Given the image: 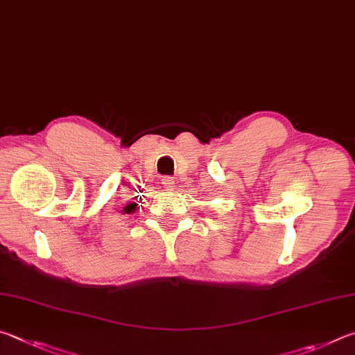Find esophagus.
Wrapping results in <instances>:
<instances>
[{"mask_svg":"<svg viewBox=\"0 0 355 355\" xmlns=\"http://www.w3.org/2000/svg\"><path fill=\"white\" fill-rule=\"evenodd\" d=\"M162 184H164V187L168 190H173V187H174V181L170 176H165L164 179H162Z\"/></svg>","mask_w":355,"mask_h":355,"instance_id":"obj_1","label":"esophagus"}]
</instances>
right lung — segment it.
<instances>
[{"mask_svg":"<svg viewBox=\"0 0 355 355\" xmlns=\"http://www.w3.org/2000/svg\"><path fill=\"white\" fill-rule=\"evenodd\" d=\"M137 209H139V204H137V202H129V204H128V206L123 209V210H124V212H121V214H134Z\"/></svg>","mask_w":355,"mask_h":355,"instance_id":"1","label":"right lung"}]
</instances>
